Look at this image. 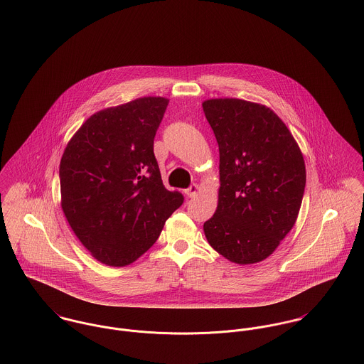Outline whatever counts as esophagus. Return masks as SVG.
Wrapping results in <instances>:
<instances>
[{"instance_id": "34e87169", "label": "esophagus", "mask_w": 364, "mask_h": 364, "mask_svg": "<svg viewBox=\"0 0 364 364\" xmlns=\"http://www.w3.org/2000/svg\"><path fill=\"white\" fill-rule=\"evenodd\" d=\"M198 190H200L198 184H191L187 190H184V194L191 198V197H196L198 194Z\"/></svg>"}]
</instances>
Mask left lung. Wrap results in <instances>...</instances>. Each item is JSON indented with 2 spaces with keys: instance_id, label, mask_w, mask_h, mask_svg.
<instances>
[{
  "instance_id": "obj_1",
  "label": "left lung",
  "mask_w": 364,
  "mask_h": 364,
  "mask_svg": "<svg viewBox=\"0 0 364 364\" xmlns=\"http://www.w3.org/2000/svg\"><path fill=\"white\" fill-rule=\"evenodd\" d=\"M202 109L219 145L220 181L205 237L230 262H261L297 220L306 187L303 154L264 105L219 97L202 102Z\"/></svg>"
}]
</instances>
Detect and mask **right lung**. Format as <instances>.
Here are the masks:
<instances>
[{"instance_id":"obj_1","label":"right lung","mask_w":364,"mask_h":364,"mask_svg":"<svg viewBox=\"0 0 364 364\" xmlns=\"http://www.w3.org/2000/svg\"><path fill=\"white\" fill-rule=\"evenodd\" d=\"M168 99L145 96L92 114L68 141L60 162L63 212L99 262L125 267L158 240L183 203L167 191L154 139Z\"/></svg>"}]
</instances>
